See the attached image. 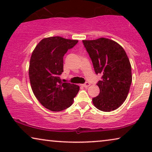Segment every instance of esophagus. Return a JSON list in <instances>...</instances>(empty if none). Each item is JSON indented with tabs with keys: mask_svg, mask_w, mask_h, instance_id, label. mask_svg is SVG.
<instances>
[{
	"mask_svg": "<svg viewBox=\"0 0 152 152\" xmlns=\"http://www.w3.org/2000/svg\"><path fill=\"white\" fill-rule=\"evenodd\" d=\"M90 83H88V82H86V83H84V84H83V86H84V87H85V88H87V87H88L89 86H90Z\"/></svg>",
	"mask_w": 152,
	"mask_h": 152,
	"instance_id": "34e87169",
	"label": "esophagus"
}]
</instances>
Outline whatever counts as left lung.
I'll use <instances>...</instances> for the list:
<instances>
[{
    "label": "left lung",
    "instance_id": "1",
    "mask_svg": "<svg viewBox=\"0 0 152 152\" xmlns=\"http://www.w3.org/2000/svg\"><path fill=\"white\" fill-rule=\"evenodd\" d=\"M97 75L99 94L93 98V104L102 111L117 109L127 97L132 82V67L124 50L115 41L106 38L82 41Z\"/></svg>",
    "mask_w": 152,
    "mask_h": 152
}]
</instances>
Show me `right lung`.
Masks as SVG:
<instances>
[{
	"mask_svg": "<svg viewBox=\"0 0 152 152\" xmlns=\"http://www.w3.org/2000/svg\"><path fill=\"white\" fill-rule=\"evenodd\" d=\"M78 43L60 37L45 38L38 43L31 56L29 77L32 91L39 102L53 111L72 105L80 90L77 85L62 82L64 56Z\"/></svg>",
	"mask_w": 152,
	"mask_h": 152,
	"instance_id": "add662e5",
	"label": "right lung"
}]
</instances>
